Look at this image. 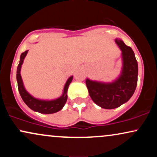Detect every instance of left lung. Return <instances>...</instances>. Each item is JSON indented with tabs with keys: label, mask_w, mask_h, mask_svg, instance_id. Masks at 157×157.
Here are the masks:
<instances>
[{
	"label": "left lung",
	"mask_w": 157,
	"mask_h": 157,
	"mask_svg": "<svg viewBox=\"0 0 157 157\" xmlns=\"http://www.w3.org/2000/svg\"><path fill=\"white\" fill-rule=\"evenodd\" d=\"M115 43L121 51L122 68L120 75L111 82L93 80L87 78L86 84L91 100L105 109L120 107L134 94L138 77V63L132 48L120 38Z\"/></svg>",
	"instance_id": "obj_1"
}]
</instances>
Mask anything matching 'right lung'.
I'll return each instance as SVG.
<instances>
[{"instance_id": "obj_1", "label": "right lung", "mask_w": 157, "mask_h": 157, "mask_svg": "<svg viewBox=\"0 0 157 157\" xmlns=\"http://www.w3.org/2000/svg\"><path fill=\"white\" fill-rule=\"evenodd\" d=\"M29 50H26L21 55L20 57V62L17 68V87L21 98L23 99V102L26 104L29 109L33 110L34 111L40 113H45V114H49V113H54L60 111L63 108L67 100V91L68 86L73 80V76L69 77L66 80V83L64 85L63 93L60 97L57 98L52 99V100H43V99L36 98L32 96L31 94L27 91L23 84L22 77H21V71L22 65L23 63L25 57L28 53Z\"/></svg>"}]
</instances>
